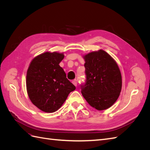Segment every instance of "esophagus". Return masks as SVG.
Wrapping results in <instances>:
<instances>
[{
    "mask_svg": "<svg viewBox=\"0 0 150 150\" xmlns=\"http://www.w3.org/2000/svg\"><path fill=\"white\" fill-rule=\"evenodd\" d=\"M72 83H73V84L74 85V86H77V80L76 79H74V80H73L72 81Z\"/></svg>",
    "mask_w": 150,
    "mask_h": 150,
    "instance_id": "1",
    "label": "esophagus"
}]
</instances>
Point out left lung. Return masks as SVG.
Segmentation results:
<instances>
[{"label": "left lung", "mask_w": 150, "mask_h": 150, "mask_svg": "<svg viewBox=\"0 0 150 150\" xmlns=\"http://www.w3.org/2000/svg\"><path fill=\"white\" fill-rule=\"evenodd\" d=\"M86 81L81 93L89 105L98 110L111 107L118 98L122 87L118 66L103 50L84 56Z\"/></svg>", "instance_id": "8db88e82"}]
</instances>
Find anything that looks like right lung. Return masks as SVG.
<instances>
[{"mask_svg": "<svg viewBox=\"0 0 150 150\" xmlns=\"http://www.w3.org/2000/svg\"><path fill=\"white\" fill-rule=\"evenodd\" d=\"M63 54L46 52L35 57L27 71V91L31 102L39 110L53 112L59 109L75 86L59 65Z\"/></svg>", "mask_w": 150, "mask_h": 150, "instance_id": "add662e5", "label": "right lung"}]
</instances>
